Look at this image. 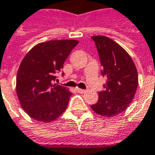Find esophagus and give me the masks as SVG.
I'll list each match as a JSON object with an SVG mask.
<instances>
[{"mask_svg": "<svg viewBox=\"0 0 155 155\" xmlns=\"http://www.w3.org/2000/svg\"><path fill=\"white\" fill-rule=\"evenodd\" d=\"M76 89H77V91H78V93H83L84 92H85V90H84V89H82V88H78V87H77Z\"/></svg>", "mask_w": 155, "mask_h": 155, "instance_id": "1", "label": "esophagus"}]
</instances>
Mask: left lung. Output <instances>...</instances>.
<instances>
[{
	"label": "left lung",
	"instance_id": "left-lung-1",
	"mask_svg": "<svg viewBox=\"0 0 155 155\" xmlns=\"http://www.w3.org/2000/svg\"><path fill=\"white\" fill-rule=\"evenodd\" d=\"M97 48L102 75L107 77L98 100L91 106L96 114L113 117L121 114L132 102L138 87V72L131 57L121 46L104 36L91 37Z\"/></svg>",
	"mask_w": 155,
	"mask_h": 155
}]
</instances>
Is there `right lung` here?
<instances>
[{
    "instance_id": "add662e5",
    "label": "right lung",
    "mask_w": 155,
    "mask_h": 155,
    "mask_svg": "<svg viewBox=\"0 0 155 155\" xmlns=\"http://www.w3.org/2000/svg\"><path fill=\"white\" fill-rule=\"evenodd\" d=\"M78 44L76 40L48 41L36 45L23 58L16 76V93L31 118L49 123L66 110L72 93L54 82Z\"/></svg>"
}]
</instances>
